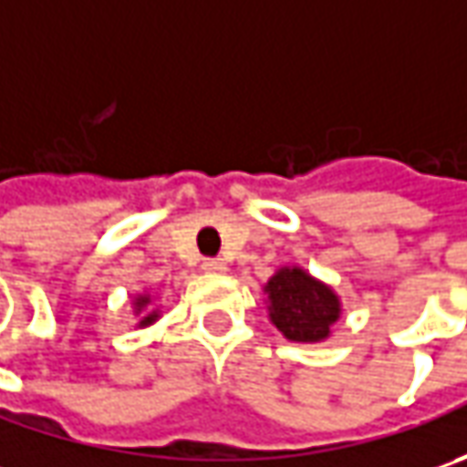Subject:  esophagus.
<instances>
[{
	"label": "esophagus",
	"instance_id": "34e87169",
	"mask_svg": "<svg viewBox=\"0 0 467 467\" xmlns=\"http://www.w3.org/2000/svg\"><path fill=\"white\" fill-rule=\"evenodd\" d=\"M202 270H205L207 275H225L228 265L223 260H205L202 262Z\"/></svg>",
	"mask_w": 467,
	"mask_h": 467
}]
</instances>
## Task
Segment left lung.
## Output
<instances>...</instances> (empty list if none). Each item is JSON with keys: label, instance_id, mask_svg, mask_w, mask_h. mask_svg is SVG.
<instances>
[{"label": "left lung", "instance_id": "1", "mask_svg": "<svg viewBox=\"0 0 467 467\" xmlns=\"http://www.w3.org/2000/svg\"><path fill=\"white\" fill-rule=\"evenodd\" d=\"M270 322L291 343H322L343 317V301L330 283L314 278L301 265H283L265 283Z\"/></svg>", "mask_w": 467, "mask_h": 467}]
</instances>
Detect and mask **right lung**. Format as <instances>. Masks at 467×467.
<instances>
[{
  "label": "right lung",
  "mask_w": 467,
  "mask_h": 467,
  "mask_svg": "<svg viewBox=\"0 0 467 467\" xmlns=\"http://www.w3.org/2000/svg\"><path fill=\"white\" fill-rule=\"evenodd\" d=\"M132 317H135V330H145L161 319V306L155 304V291H137L132 296Z\"/></svg>",
  "instance_id": "add662e5"
}]
</instances>
